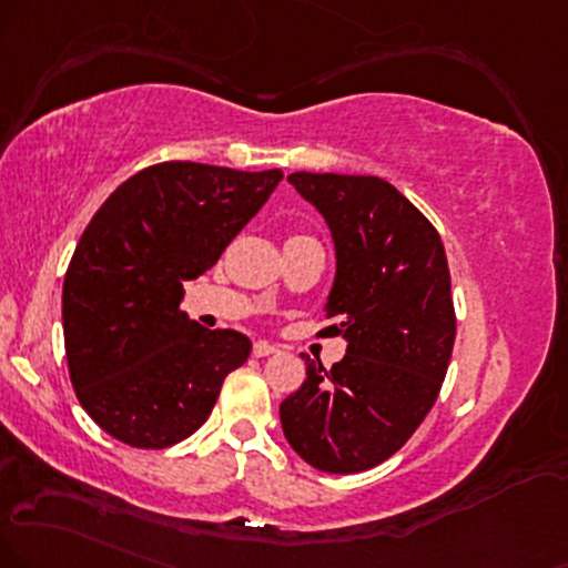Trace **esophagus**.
Segmentation results:
<instances>
[{
	"label": "esophagus",
	"instance_id": "1",
	"mask_svg": "<svg viewBox=\"0 0 568 568\" xmlns=\"http://www.w3.org/2000/svg\"><path fill=\"white\" fill-rule=\"evenodd\" d=\"M276 345H271V342H263V339H257L255 345H252V355H255V358H265V355H273L276 353Z\"/></svg>",
	"mask_w": 568,
	"mask_h": 568
}]
</instances>
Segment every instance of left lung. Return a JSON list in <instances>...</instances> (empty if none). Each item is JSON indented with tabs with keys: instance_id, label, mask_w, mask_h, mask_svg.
Wrapping results in <instances>:
<instances>
[{
	"instance_id": "obj_1",
	"label": "left lung",
	"mask_w": 568,
	"mask_h": 568,
	"mask_svg": "<svg viewBox=\"0 0 568 568\" xmlns=\"http://www.w3.org/2000/svg\"><path fill=\"white\" fill-rule=\"evenodd\" d=\"M337 252L332 368L303 355L307 379L278 408L286 443L313 468L358 474L395 455L437 400L455 342L450 271L437 229L379 176L292 173Z\"/></svg>"
}]
</instances>
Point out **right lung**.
Returning a JSON list of instances; mask_svg holds the SVG:
<instances>
[{"instance_id": "add662e5", "label": "right lung", "mask_w": 568, "mask_h": 568, "mask_svg": "<svg viewBox=\"0 0 568 568\" xmlns=\"http://www.w3.org/2000/svg\"><path fill=\"white\" fill-rule=\"evenodd\" d=\"M282 179L278 168L158 163L89 221L62 284V332L75 397L110 437L160 450L207 422L252 342L189 318L184 282L219 263Z\"/></svg>"}]
</instances>
